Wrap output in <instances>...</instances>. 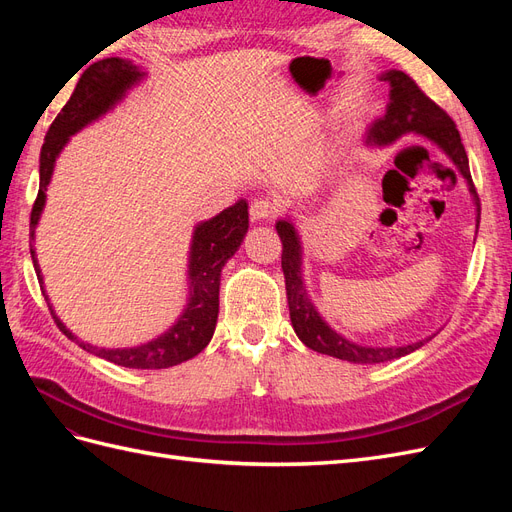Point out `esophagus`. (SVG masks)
Here are the masks:
<instances>
[{
    "label": "esophagus",
    "instance_id": "esophagus-1",
    "mask_svg": "<svg viewBox=\"0 0 512 512\" xmlns=\"http://www.w3.org/2000/svg\"><path fill=\"white\" fill-rule=\"evenodd\" d=\"M275 205L271 203L269 198H256L254 203L250 205V218L254 222H262V220H271L275 215Z\"/></svg>",
    "mask_w": 512,
    "mask_h": 512
}]
</instances>
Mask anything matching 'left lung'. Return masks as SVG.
I'll list each match as a JSON object with an SVG mask.
<instances>
[{
  "instance_id": "left-lung-1",
  "label": "left lung",
  "mask_w": 512,
  "mask_h": 512,
  "mask_svg": "<svg viewBox=\"0 0 512 512\" xmlns=\"http://www.w3.org/2000/svg\"><path fill=\"white\" fill-rule=\"evenodd\" d=\"M380 81L389 83V104H386L384 115L369 126L365 134L367 147H386L399 141L401 136L414 134L418 138L438 147L444 156L453 162L457 173L466 181L472 203L476 207V226L480 222V203L474 190L470 164L466 149H463L459 130L455 128L453 119L448 117L442 108L431 102L418 85L401 70H386L380 74ZM277 235L282 239V271L286 280V297L290 309L292 329L297 333L301 342L320 354L335 356L348 363H384L406 356L421 348L425 339H418L408 346H365L356 344L346 335L337 333L331 324L322 318L316 309L312 297L307 294L303 282V243L297 226H294L292 215H286L284 220L275 222ZM433 337V335H431ZM429 337V339H431Z\"/></svg>"
}]
</instances>
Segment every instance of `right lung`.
Masks as SVG:
<instances>
[{
	"label": "right lung",
	"mask_w": 512,
	"mask_h": 512,
	"mask_svg": "<svg viewBox=\"0 0 512 512\" xmlns=\"http://www.w3.org/2000/svg\"><path fill=\"white\" fill-rule=\"evenodd\" d=\"M145 76L147 72L141 66H134L130 59L121 57L100 59L81 74L68 104L61 108V113L46 132L40 151V190L32 209V222H29V252H32L44 299L51 307L57 327L64 331L68 339L79 344L83 350L121 367L166 369L194 359L211 342L220 312L222 269L235 256L245 239L247 228H250V213H247L245 198H239L235 205L213 215L211 220L198 222L194 226L188 254V299H185L181 314L164 333L132 348H98L85 344L59 320L49 294L44 290V277L34 245L36 228L46 205V190H49L59 153L70 143V136L91 126L106 113H111L128 96L130 89L145 81Z\"/></svg>",
	"instance_id": "1"
}]
</instances>
